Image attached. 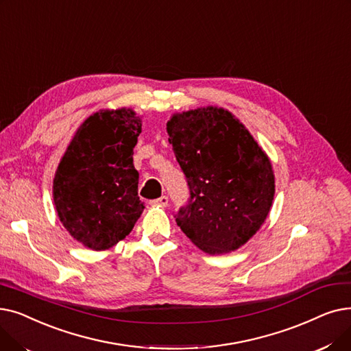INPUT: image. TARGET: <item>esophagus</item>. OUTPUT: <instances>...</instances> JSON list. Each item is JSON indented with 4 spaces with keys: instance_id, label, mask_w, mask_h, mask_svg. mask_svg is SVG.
<instances>
[{
    "instance_id": "1",
    "label": "esophagus",
    "mask_w": 351,
    "mask_h": 351,
    "mask_svg": "<svg viewBox=\"0 0 351 351\" xmlns=\"http://www.w3.org/2000/svg\"><path fill=\"white\" fill-rule=\"evenodd\" d=\"M152 204H153V206H158V207H167V204H169V197H167V195H161L160 198L153 199Z\"/></svg>"
}]
</instances>
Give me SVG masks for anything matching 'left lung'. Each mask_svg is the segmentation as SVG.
Segmentation results:
<instances>
[{
    "label": "left lung",
    "instance_id": "1",
    "mask_svg": "<svg viewBox=\"0 0 351 351\" xmlns=\"http://www.w3.org/2000/svg\"><path fill=\"white\" fill-rule=\"evenodd\" d=\"M167 132L190 189L177 226L207 254L236 252L270 213L276 181L269 156L221 107L173 114Z\"/></svg>",
    "mask_w": 351,
    "mask_h": 351
}]
</instances>
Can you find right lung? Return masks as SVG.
<instances>
[{
	"mask_svg": "<svg viewBox=\"0 0 351 351\" xmlns=\"http://www.w3.org/2000/svg\"><path fill=\"white\" fill-rule=\"evenodd\" d=\"M141 119L131 108L99 110L66 147L53 181V198L71 237L95 252L124 240L144 210L132 164Z\"/></svg>",
	"mask_w": 351,
	"mask_h": 351,
	"instance_id": "add662e5",
	"label": "right lung"
}]
</instances>
